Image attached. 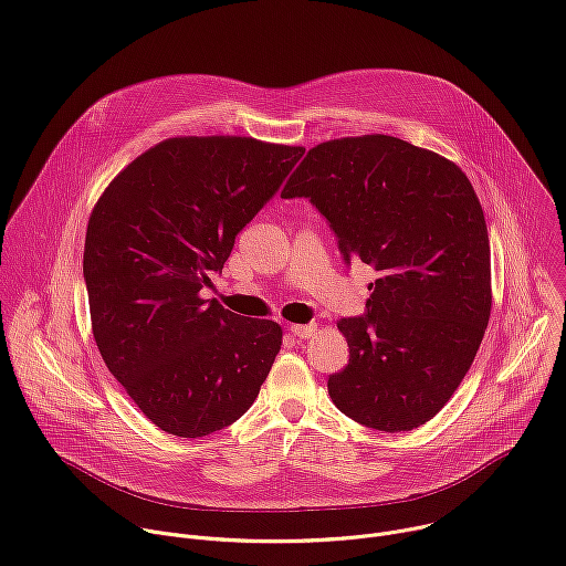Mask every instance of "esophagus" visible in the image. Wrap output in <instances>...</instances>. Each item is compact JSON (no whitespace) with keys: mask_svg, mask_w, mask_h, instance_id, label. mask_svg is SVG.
<instances>
[{"mask_svg":"<svg viewBox=\"0 0 566 566\" xmlns=\"http://www.w3.org/2000/svg\"><path fill=\"white\" fill-rule=\"evenodd\" d=\"M314 329H316V325H314V323H305V325H290V332H292L294 336H298V338H310V336L314 334Z\"/></svg>","mask_w":566,"mask_h":566,"instance_id":"34e87169","label":"esophagus"}]
</instances>
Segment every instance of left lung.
<instances>
[{
  "mask_svg": "<svg viewBox=\"0 0 566 566\" xmlns=\"http://www.w3.org/2000/svg\"><path fill=\"white\" fill-rule=\"evenodd\" d=\"M283 198H307L344 263L379 279L361 316L336 323L350 361L327 379L334 406L386 432L432 419L469 373L491 316V245L467 174L392 136L316 145Z\"/></svg>",
  "mask_w": 566,
  "mask_h": 566,
  "instance_id": "obj_1",
  "label": "left lung"
}]
</instances>
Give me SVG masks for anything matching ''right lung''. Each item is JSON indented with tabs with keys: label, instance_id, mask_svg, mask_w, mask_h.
I'll list each match as a JSON object with an SVG mask.
<instances>
[{
	"label": "right lung",
	"instance_id": "1",
	"mask_svg": "<svg viewBox=\"0 0 566 566\" xmlns=\"http://www.w3.org/2000/svg\"><path fill=\"white\" fill-rule=\"evenodd\" d=\"M305 154L254 138H169L104 189L86 228L97 350L158 428L205 437L259 397L281 325L200 296Z\"/></svg>",
	"mask_w": 566,
	"mask_h": 566
}]
</instances>
